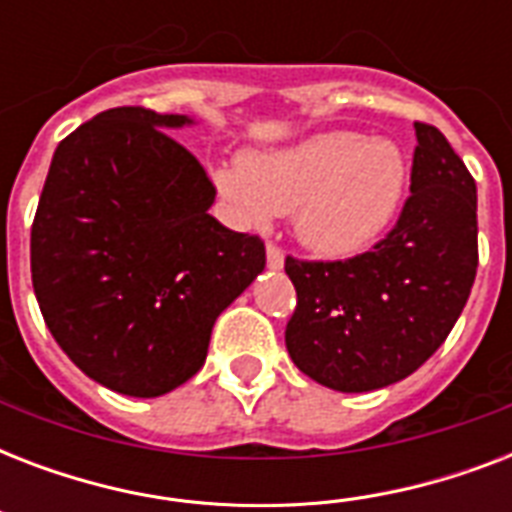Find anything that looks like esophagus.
<instances>
[{
  "label": "esophagus",
  "instance_id": "1",
  "mask_svg": "<svg viewBox=\"0 0 512 512\" xmlns=\"http://www.w3.org/2000/svg\"><path fill=\"white\" fill-rule=\"evenodd\" d=\"M265 260H268L271 268H281V265H284V249H281L279 244L268 241V247H265Z\"/></svg>",
  "mask_w": 512,
  "mask_h": 512
}]
</instances>
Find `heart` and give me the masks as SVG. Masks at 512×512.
Segmentation results:
<instances>
[{"label": "heart", "mask_w": 512, "mask_h": 512, "mask_svg": "<svg viewBox=\"0 0 512 512\" xmlns=\"http://www.w3.org/2000/svg\"><path fill=\"white\" fill-rule=\"evenodd\" d=\"M215 183L247 223L297 212V236L324 255L366 247L390 223L406 183L404 156L358 132H321L292 148L247 156Z\"/></svg>", "instance_id": "heart-1"}]
</instances>
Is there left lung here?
Returning a JSON list of instances; mask_svg holds the SVG:
<instances>
[{"label": "left lung", "mask_w": 512, "mask_h": 512, "mask_svg": "<svg viewBox=\"0 0 512 512\" xmlns=\"http://www.w3.org/2000/svg\"><path fill=\"white\" fill-rule=\"evenodd\" d=\"M412 185L396 225L345 260L284 271L297 305L287 350L300 372L342 393L404 380L449 337L478 268L476 180L433 124L414 122Z\"/></svg>", "instance_id": "1"}]
</instances>
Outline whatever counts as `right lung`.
I'll return each mask as SVG.
<instances>
[{"label": "right lung", "instance_id": "right-lung-1", "mask_svg": "<svg viewBox=\"0 0 512 512\" xmlns=\"http://www.w3.org/2000/svg\"><path fill=\"white\" fill-rule=\"evenodd\" d=\"M108 108L60 140L31 225L44 324L100 385L154 398L204 366L217 316L265 268V244L207 209L215 185L167 127Z\"/></svg>", "mask_w": 512, "mask_h": 512}]
</instances>
